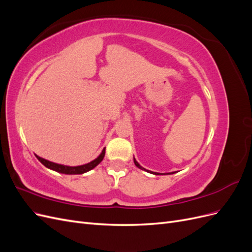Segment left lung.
I'll return each mask as SVG.
<instances>
[{
  "mask_svg": "<svg viewBox=\"0 0 252 252\" xmlns=\"http://www.w3.org/2000/svg\"><path fill=\"white\" fill-rule=\"evenodd\" d=\"M133 162H134L135 166H136V167H138V168H140V169H142V170H146V169H145V168H143V167H142V166H141V165H140V164H139L138 162H136V161H135V158H133ZM146 171H148V172H150V173H155V174H157V175L158 174V172H151V171H149V170H146ZM171 173H173V172H171ZM167 174H168V173H167Z\"/></svg>",
  "mask_w": 252,
  "mask_h": 252,
  "instance_id": "left-lung-1",
  "label": "left lung"
}]
</instances>
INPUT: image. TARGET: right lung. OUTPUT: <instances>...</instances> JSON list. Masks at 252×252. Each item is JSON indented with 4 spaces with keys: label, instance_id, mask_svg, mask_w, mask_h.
I'll use <instances>...</instances> for the list:
<instances>
[{
    "label": "right lung",
    "instance_id": "1",
    "mask_svg": "<svg viewBox=\"0 0 252 252\" xmlns=\"http://www.w3.org/2000/svg\"><path fill=\"white\" fill-rule=\"evenodd\" d=\"M104 156H105V148L103 149L102 154L98 156L95 159H94V161H91L90 163L88 164H85V165H81V166H74V167H71V166H65V165H61V164H57V163H53V162H50V161H47V159L45 158H42L40 157H37V159L45 166L47 167V168L49 169H52L55 170L57 172H60V173H65V174H82V173H85L91 169H94V167L96 165L100 164L102 162V159L104 158Z\"/></svg>",
    "mask_w": 252,
    "mask_h": 252
}]
</instances>
